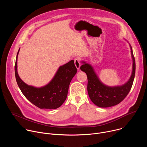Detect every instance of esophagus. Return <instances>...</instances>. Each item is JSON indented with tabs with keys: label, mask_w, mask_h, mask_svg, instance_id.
Returning a JSON list of instances; mask_svg holds the SVG:
<instances>
[{
	"label": "esophagus",
	"mask_w": 147,
	"mask_h": 147,
	"mask_svg": "<svg viewBox=\"0 0 147 147\" xmlns=\"http://www.w3.org/2000/svg\"><path fill=\"white\" fill-rule=\"evenodd\" d=\"M74 64H75V66H76V68L77 69V70H79L81 65H80V61L78 58L74 59Z\"/></svg>",
	"instance_id": "34e87169"
}]
</instances>
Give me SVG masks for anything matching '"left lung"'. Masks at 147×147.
<instances>
[{
	"label": "left lung",
	"instance_id": "1",
	"mask_svg": "<svg viewBox=\"0 0 147 147\" xmlns=\"http://www.w3.org/2000/svg\"><path fill=\"white\" fill-rule=\"evenodd\" d=\"M130 45V44H129ZM133 60L132 73L129 80L123 85L109 87L101 82L94 71L93 67L84 61H82L81 71L87 76L88 95L91 101L100 108L111 107L121 102L130 92L135 76L136 63L132 48L130 45Z\"/></svg>",
	"mask_w": 147,
	"mask_h": 147
}]
</instances>
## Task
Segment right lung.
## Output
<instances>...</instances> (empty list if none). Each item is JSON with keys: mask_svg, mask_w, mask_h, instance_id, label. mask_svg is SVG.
Returning <instances> with one entry per match:
<instances>
[{"mask_svg": "<svg viewBox=\"0 0 147 147\" xmlns=\"http://www.w3.org/2000/svg\"><path fill=\"white\" fill-rule=\"evenodd\" d=\"M17 52L14 67L16 81L21 91L32 104L40 109H55L66 99L70 83L77 73L74 60L60 66L52 80L45 86L35 87L26 84L17 72Z\"/></svg>", "mask_w": 147, "mask_h": 147, "instance_id": "obj_1", "label": "right lung"}]
</instances>
